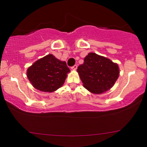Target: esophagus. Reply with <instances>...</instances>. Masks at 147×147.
<instances>
[{
  "label": "esophagus",
  "instance_id": "obj_1",
  "mask_svg": "<svg viewBox=\"0 0 147 147\" xmlns=\"http://www.w3.org/2000/svg\"><path fill=\"white\" fill-rule=\"evenodd\" d=\"M77 65H73L72 67H71V70H77Z\"/></svg>",
  "mask_w": 147,
  "mask_h": 147
}]
</instances>
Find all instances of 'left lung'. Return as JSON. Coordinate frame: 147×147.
<instances>
[{"mask_svg":"<svg viewBox=\"0 0 147 147\" xmlns=\"http://www.w3.org/2000/svg\"><path fill=\"white\" fill-rule=\"evenodd\" d=\"M77 72L84 87L94 94H102L111 89L119 75L117 63L93 52L84 58Z\"/></svg>","mask_w":147,"mask_h":147,"instance_id":"8db88e82","label":"left lung"}]
</instances>
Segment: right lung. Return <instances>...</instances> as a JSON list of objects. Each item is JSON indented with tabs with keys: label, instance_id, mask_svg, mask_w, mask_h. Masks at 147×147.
Instances as JSON below:
<instances>
[{
	"label": "right lung",
	"instance_id": "1",
	"mask_svg": "<svg viewBox=\"0 0 147 147\" xmlns=\"http://www.w3.org/2000/svg\"><path fill=\"white\" fill-rule=\"evenodd\" d=\"M70 72L65 61L48 55L35 61L27 70L29 81L37 90L52 92L63 86Z\"/></svg>",
	"mask_w": 147,
	"mask_h": 147
}]
</instances>
